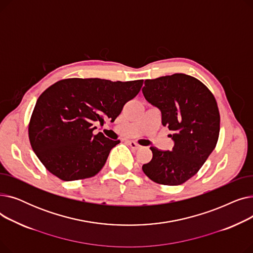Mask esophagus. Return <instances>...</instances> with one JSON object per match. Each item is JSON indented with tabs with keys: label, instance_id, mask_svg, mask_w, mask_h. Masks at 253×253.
<instances>
[{
	"label": "esophagus",
	"instance_id": "obj_1",
	"mask_svg": "<svg viewBox=\"0 0 253 253\" xmlns=\"http://www.w3.org/2000/svg\"><path fill=\"white\" fill-rule=\"evenodd\" d=\"M127 143L130 145V148H131V149H133V150H138V149H140V145H139L137 142L133 141V140L127 141Z\"/></svg>",
	"mask_w": 253,
	"mask_h": 253
}]
</instances>
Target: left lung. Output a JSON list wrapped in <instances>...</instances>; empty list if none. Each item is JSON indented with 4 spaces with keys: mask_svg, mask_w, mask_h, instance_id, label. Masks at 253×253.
<instances>
[{
    "mask_svg": "<svg viewBox=\"0 0 253 253\" xmlns=\"http://www.w3.org/2000/svg\"><path fill=\"white\" fill-rule=\"evenodd\" d=\"M142 93L162 113V124L174 140L172 151L151 148L152 160L142 171L153 181L178 185L200 170L216 147L220 116L212 92L198 79L173 74L145 80Z\"/></svg>",
    "mask_w": 253,
    "mask_h": 253,
    "instance_id": "obj_1",
    "label": "left lung"
}]
</instances>
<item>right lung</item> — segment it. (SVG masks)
I'll return each instance as SVG.
<instances>
[{
    "instance_id": "obj_1",
    "label": "right lung",
    "mask_w": 253,
    "mask_h": 253,
    "mask_svg": "<svg viewBox=\"0 0 253 253\" xmlns=\"http://www.w3.org/2000/svg\"><path fill=\"white\" fill-rule=\"evenodd\" d=\"M143 80L112 82L90 78L63 79L48 87L37 100L29 123L32 148L45 168L61 180L93 177L104 166L120 140L93 123L115 119L140 91Z\"/></svg>"
}]
</instances>
